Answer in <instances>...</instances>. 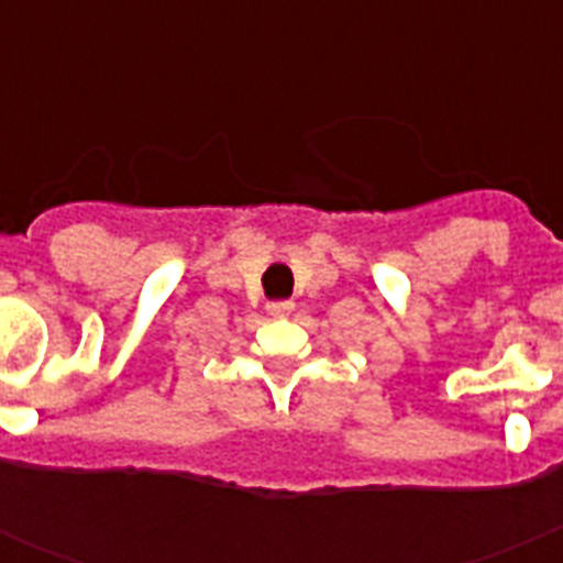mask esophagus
Instances as JSON below:
<instances>
[{"instance_id":"esophagus-1","label":"esophagus","mask_w":563,"mask_h":563,"mask_svg":"<svg viewBox=\"0 0 563 563\" xmlns=\"http://www.w3.org/2000/svg\"><path fill=\"white\" fill-rule=\"evenodd\" d=\"M292 307H296L292 301H271V305H267V312L276 318H282V316H290Z\"/></svg>"}]
</instances>
